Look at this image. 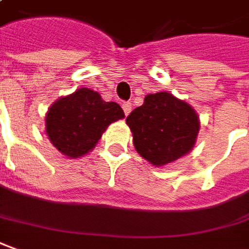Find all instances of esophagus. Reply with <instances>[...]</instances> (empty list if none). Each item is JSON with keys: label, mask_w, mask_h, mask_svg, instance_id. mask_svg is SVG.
<instances>
[{"label": "esophagus", "mask_w": 249, "mask_h": 249, "mask_svg": "<svg viewBox=\"0 0 249 249\" xmlns=\"http://www.w3.org/2000/svg\"><path fill=\"white\" fill-rule=\"evenodd\" d=\"M122 108H123V111H124V115H128L131 112V103L124 102L122 104Z\"/></svg>", "instance_id": "esophagus-1"}]
</instances>
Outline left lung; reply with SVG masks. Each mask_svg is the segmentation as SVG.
<instances>
[{
	"instance_id": "1",
	"label": "left lung",
	"mask_w": 249,
	"mask_h": 249,
	"mask_svg": "<svg viewBox=\"0 0 249 249\" xmlns=\"http://www.w3.org/2000/svg\"><path fill=\"white\" fill-rule=\"evenodd\" d=\"M137 152L153 165H165L193 149L199 131L198 115L168 92L145 97L126 118Z\"/></svg>"
}]
</instances>
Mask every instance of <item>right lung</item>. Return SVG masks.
Returning a JSON list of instances; mask_svg holds the SVG:
<instances>
[{"label":"right lung","mask_w":249,"mask_h":249,"mask_svg":"<svg viewBox=\"0 0 249 249\" xmlns=\"http://www.w3.org/2000/svg\"><path fill=\"white\" fill-rule=\"evenodd\" d=\"M123 116L119 104L104 102L95 90L81 88L51 106L46 133L61 153L75 159L93 149L104 130Z\"/></svg>","instance_id":"add662e5"}]
</instances>
